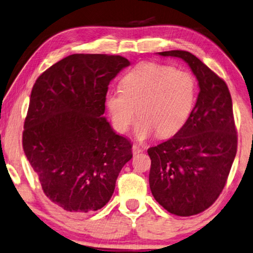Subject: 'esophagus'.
Here are the masks:
<instances>
[{"label":"esophagus","mask_w":253,"mask_h":253,"mask_svg":"<svg viewBox=\"0 0 253 253\" xmlns=\"http://www.w3.org/2000/svg\"><path fill=\"white\" fill-rule=\"evenodd\" d=\"M142 150H144V149H142L141 147H139L138 145H136V144L132 145V154H134V155L142 153Z\"/></svg>","instance_id":"1"}]
</instances>
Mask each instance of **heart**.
I'll use <instances>...</instances> for the list:
<instances>
[{
	"label": "heart",
	"instance_id": "b5f03b06",
	"mask_svg": "<svg viewBox=\"0 0 253 253\" xmlns=\"http://www.w3.org/2000/svg\"><path fill=\"white\" fill-rule=\"evenodd\" d=\"M196 94L197 83L190 72L145 62L123 77L121 90L109 91L105 105L121 134L129 129L137 113L135 134L144 140L155 132L159 137L177 134L190 117Z\"/></svg>",
	"mask_w": 253,
	"mask_h": 253
}]
</instances>
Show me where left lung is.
I'll use <instances>...</instances> for the list:
<instances>
[{
    "instance_id": "8db88e82",
    "label": "left lung",
    "mask_w": 253,
    "mask_h": 253,
    "mask_svg": "<svg viewBox=\"0 0 253 253\" xmlns=\"http://www.w3.org/2000/svg\"><path fill=\"white\" fill-rule=\"evenodd\" d=\"M158 54L183 59L200 88L186 125L172 138L148 149L154 198L170 213L189 217L218 199L235 160L238 138L231 95L224 81L191 53Z\"/></svg>"
}]
</instances>
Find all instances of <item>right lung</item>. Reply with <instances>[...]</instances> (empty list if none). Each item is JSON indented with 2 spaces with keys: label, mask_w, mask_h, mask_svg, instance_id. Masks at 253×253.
Segmentation results:
<instances>
[{
  "label": "right lung",
  "mask_w": 253,
  "mask_h": 253,
  "mask_svg": "<svg viewBox=\"0 0 253 253\" xmlns=\"http://www.w3.org/2000/svg\"><path fill=\"white\" fill-rule=\"evenodd\" d=\"M129 64L119 55L73 54L32 89L23 149L44 194L68 212L103 208L132 157L130 140L103 117L109 83Z\"/></svg>",
  "instance_id": "1"
}]
</instances>
